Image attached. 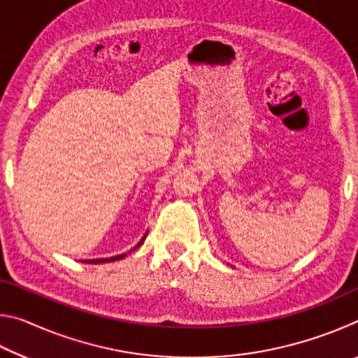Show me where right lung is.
Instances as JSON below:
<instances>
[{
	"instance_id": "1",
	"label": "right lung",
	"mask_w": 358,
	"mask_h": 358,
	"mask_svg": "<svg viewBox=\"0 0 358 358\" xmlns=\"http://www.w3.org/2000/svg\"><path fill=\"white\" fill-rule=\"evenodd\" d=\"M145 237H147V234L143 235V238L138 241L137 243V246L136 248H138L141 246L143 241H145ZM123 257H126V254H120V256H113V257H107V259H92V260H83L85 264H104V262H113V260H120V259H123Z\"/></svg>"
}]
</instances>
